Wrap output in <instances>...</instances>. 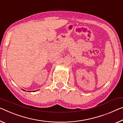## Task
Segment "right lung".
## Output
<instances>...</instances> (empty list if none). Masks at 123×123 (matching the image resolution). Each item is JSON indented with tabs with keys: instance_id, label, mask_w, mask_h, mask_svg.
I'll use <instances>...</instances> for the list:
<instances>
[{
	"instance_id": "obj_1",
	"label": "right lung",
	"mask_w": 123,
	"mask_h": 123,
	"mask_svg": "<svg viewBox=\"0 0 123 123\" xmlns=\"http://www.w3.org/2000/svg\"><path fill=\"white\" fill-rule=\"evenodd\" d=\"M23 90V91H25V90Z\"/></svg>"
}]
</instances>
